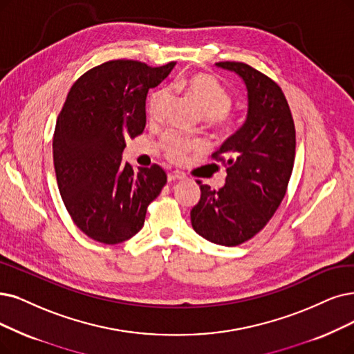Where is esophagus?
<instances>
[{"label":"esophagus","mask_w":354,"mask_h":354,"mask_svg":"<svg viewBox=\"0 0 354 354\" xmlns=\"http://www.w3.org/2000/svg\"><path fill=\"white\" fill-rule=\"evenodd\" d=\"M167 178H168V181H177V180L185 178V174L180 173V171H173V173H169L167 176Z\"/></svg>","instance_id":"obj_1"}]
</instances>
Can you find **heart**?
I'll return each mask as SVG.
<instances>
[{
	"instance_id": "obj_1",
	"label": "heart",
	"mask_w": 354,
	"mask_h": 354,
	"mask_svg": "<svg viewBox=\"0 0 354 354\" xmlns=\"http://www.w3.org/2000/svg\"><path fill=\"white\" fill-rule=\"evenodd\" d=\"M177 90L189 98L203 119H212L225 128L235 123V119L228 113L232 97L214 75L203 73L190 74L177 81ZM167 102L168 93L165 90H157L151 94L148 100V116L151 120L160 119ZM196 148L197 145L194 142H186L174 135L165 138V149L174 160H181L186 152Z\"/></svg>"
}]
</instances>
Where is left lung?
<instances>
[{"label":"left lung","instance_id":"1","mask_svg":"<svg viewBox=\"0 0 354 354\" xmlns=\"http://www.w3.org/2000/svg\"><path fill=\"white\" fill-rule=\"evenodd\" d=\"M243 80L247 118L212 157L222 161L226 180L218 192L201 185L190 210L193 230L207 241L235 247L259 234L286 194L295 161V124L283 91L243 62H218Z\"/></svg>","mask_w":354,"mask_h":354}]
</instances>
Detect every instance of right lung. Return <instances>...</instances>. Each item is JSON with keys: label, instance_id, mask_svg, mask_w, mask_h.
<instances>
[{"label": "right lung", "instance_id": "add662e5", "mask_svg": "<svg viewBox=\"0 0 354 354\" xmlns=\"http://www.w3.org/2000/svg\"><path fill=\"white\" fill-rule=\"evenodd\" d=\"M174 65L110 61L87 71L68 93L53 135L55 173L68 214L94 241L119 244L136 235L165 186L160 165L135 173L122 157L126 138L144 132L149 88Z\"/></svg>", "mask_w": 354, "mask_h": 354}]
</instances>
